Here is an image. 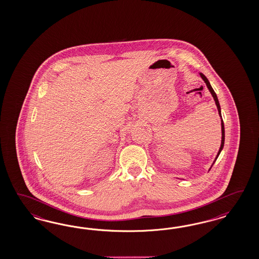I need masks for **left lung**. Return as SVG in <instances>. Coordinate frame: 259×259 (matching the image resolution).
I'll return each instance as SVG.
<instances>
[{"label": "left lung", "mask_w": 259, "mask_h": 259, "mask_svg": "<svg viewBox=\"0 0 259 259\" xmlns=\"http://www.w3.org/2000/svg\"><path fill=\"white\" fill-rule=\"evenodd\" d=\"M200 76H201V78H203V80L204 81H205L206 85H207V87H208V89L210 90L211 94L212 95V97H213V100H214V102H215V104H217V107H218V110H219L220 116V117H221V111H220V102H219V99H218V97H217V94H215V92L213 91L212 87H211V84H210V82H209V80H208V78H206V77L204 76L202 73H200ZM221 118H222V117H221ZM221 130H222V140H221V145H220V151H219V154H218V156H217V158H218V157H219V156H220L221 150L223 149V146H224V141H225V130H224V122H223V120H222V119H221ZM217 158H215V159H217Z\"/></svg>", "instance_id": "8db88e82"}]
</instances>
